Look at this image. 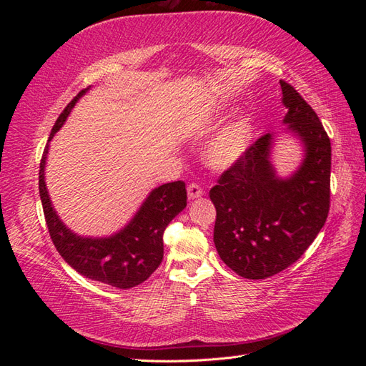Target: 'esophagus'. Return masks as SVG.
<instances>
[{
	"label": "esophagus",
	"mask_w": 366,
	"mask_h": 366,
	"mask_svg": "<svg viewBox=\"0 0 366 366\" xmlns=\"http://www.w3.org/2000/svg\"><path fill=\"white\" fill-rule=\"evenodd\" d=\"M203 195V189L197 183H191L187 186V198L189 200H195V198H200Z\"/></svg>",
	"instance_id": "esophagus-1"
}]
</instances>
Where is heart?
I'll use <instances>...</instances> for the list:
<instances>
[{
	"mask_svg": "<svg viewBox=\"0 0 366 366\" xmlns=\"http://www.w3.org/2000/svg\"><path fill=\"white\" fill-rule=\"evenodd\" d=\"M253 125L249 117L232 122L210 139L206 145L204 159L214 169H227L246 156L252 143Z\"/></svg>",
	"mask_w": 366,
	"mask_h": 366,
	"instance_id": "obj_1",
	"label": "heart"
}]
</instances>
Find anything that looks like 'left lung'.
I'll return each instance as SVG.
<instances>
[{
	"label": "left lung",
	"mask_w": 366,
	"mask_h": 366,
	"mask_svg": "<svg viewBox=\"0 0 366 366\" xmlns=\"http://www.w3.org/2000/svg\"><path fill=\"white\" fill-rule=\"evenodd\" d=\"M287 129L302 142L299 169L280 179L270 162L273 134L261 136L246 156L219 175L209 197L217 209L214 242L237 274L265 280L302 257L330 210L331 143L315 109L281 81Z\"/></svg>",
	"instance_id": "obj_1"
}]
</instances>
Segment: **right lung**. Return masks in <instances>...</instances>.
I'll list each match as a JSON object with an SVG mask.
<instances>
[{"label": "right lung", "mask_w": 366, "mask_h": 366, "mask_svg": "<svg viewBox=\"0 0 366 366\" xmlns=\"http://www.w3.org/2000/svg\"><path fill=\"white\" fill-rule=\"evenodd\" d=\"M82 90L65 107L54 124L49 142L69 117ZM49 143L39 164V195L50 238L61 257L88 280L108 284L117 289H131L147 281L163 259V232L186 207L184 182L162 184L151 191L148 198L129 223L117 234L107 238H84L73 234L53 209L46 187V160Z\"/></svg>", "instance_id": "add662e5"}]
</instances>
